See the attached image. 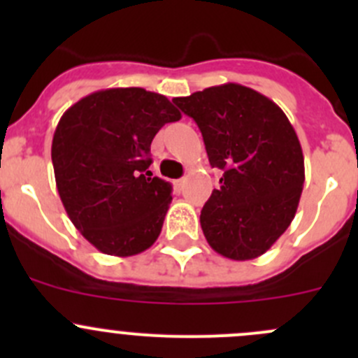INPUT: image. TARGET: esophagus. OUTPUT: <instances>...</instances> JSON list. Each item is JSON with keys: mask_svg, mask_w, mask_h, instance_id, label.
<instances>
[{"mask_svg": "<svg viewBox=\"0 0 358 358\" xmlns=\"http://www.w3.org/2000/svg\"><path fill=\"white\" fill-rule=\"evenodd\" d=\"M183 185H185V178L175 180V182H173V190H175L176 194H180L183 190Z\"/></svg>", "mask_w": 358, "mask_h": 358, "instance_id": "esophagus-1", "label": "esophagus"}]
</instances>
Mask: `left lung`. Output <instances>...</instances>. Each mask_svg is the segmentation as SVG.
Wrapping results in <instances>:
<instances>
[{"label": "left lung", "mask_w": 358, "mask_h": 358, "mask_svg": "<svg viewBox=\"0 0 358 358\" xmlns=\"http://www.w3.org/2000/svg\"><path fill=\"white\" fill-rule=\"evenodd\" d=\"M173 102L199 126L220 187L201 211L208 244L236 262L262 256L291 225L305 183V159L284 110L237 83Z\"/></svg>", "instance_id": "8db88e82"}]
</instances>
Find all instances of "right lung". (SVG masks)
Wrapping results in <instances>:
<instances>
[{"label": "right lung", "mask_w": 358, "mask_h": 358, "mask_svg": "<svg viewBox=\"0 0 358 358\" xmlns=\"http://www.w3.org/2000/svg\"><path fill=\"white\" fill-rule=\"evenodd\" d=\"M180 117L164 95L143 88L90 93L60 117L57 190L76 229L103 255L135 256L157 241L171 185L149 171L150 143Z\"/></svg>", "instance_id": "add662e5"}]
</instances>
